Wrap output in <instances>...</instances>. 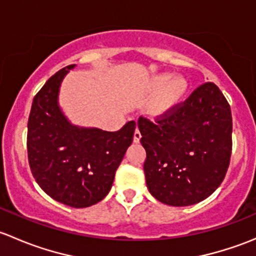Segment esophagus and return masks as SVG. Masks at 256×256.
Instances as JSON below:
<instances>
[{
  "instance_id": "obj_1",
  "label": "esophagus",
  "mask_w": 256,
  "mask_h": 256,
  "mask_svg": "<svg viewBox=\"0 0 256 256\" xmlns=\"http://www.w3.org/2000/svg\"><path fill=\"white\" fill-rule=\"evenodd\" d=\"M140 138H141V132L138 128H136L135 132H134V142H140Z\"/></svg>"
}]
</instances>
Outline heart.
I'll return each instance as SVG.
<instances>
[{"label": "heart", "instance_id": "b5f03b06", "mask_svg": "<svg viewBox=\"0 0 256 256\" xmlns=\"http://www.w3.org/2000/svg\"><path fill=\"white\" fill-rule=\"evenodd\" d=\"M171 76L168 74H164V76H158L152 80V89L157 90L162 88L158 96L152 104V112L154 114H164L170 112L184 95L186 89H187V82H184V79L176 78L168 82Z\"/></svg>", "mask_w": 256, "mask_h": 256}]
</instances>
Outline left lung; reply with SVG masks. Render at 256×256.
<instances>
[{"label": "left lung", "instance_id": "8db88e82", "mask_svg": "<svg viewBox=\"0 0 256 256\" xmlns=\"http://www.w3.org/2000/svg\"><path fill=\"white\" fill-rule=\"evenodd\" d=\"M150 193L174 207L192 206L220 186L232 154L230 105L214 82L200 85L156 120L140 116Z\"/></svg>", "mask_w": 256, "mask_h": 256}]
</instances>
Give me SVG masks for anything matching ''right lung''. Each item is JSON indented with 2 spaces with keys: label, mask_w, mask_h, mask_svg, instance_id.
<instances>
[{
  "label": "right lung",
  "mask_w": 256,
  "mask_h": 256,
  "mask_svg": "<svg viewBox=\"0 0 256 256\" xmlns=\"http://www.w3.org/2000/svg\"><path fill=\"white\" fill-rule=\"evenodd\" d=\"M72 68L56 72L36 94L27 152L33 177L48 196L69 207L85 208L109 193L136 122L128 121L114 132L72 125L58 105L59 86Z\"/></svg>",
  "instance_id": "1"
}]
</instances>
